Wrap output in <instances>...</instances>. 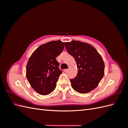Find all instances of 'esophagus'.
<instances>
[{"mask_svg":"<svg viewBox=\"0 0 128 128\" xmlns=\"http://www.w3.org/2000/svg\"><path fill=\"white\" fill-rule=\"evenodd\" d=\"M68 71V69H64V72H67Z\"/></svg>","mask_w":128,"mask_h":128,"instance_id":"34e87169","label":"esophagus"}]
</instances>
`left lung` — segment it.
Masks as SVG:
<instances>
[{
  "mask_svg": "<svg viewBox=\"0 0 128 128\" xmlns=\"http://www.w3.org/2000/svg\"><path fill=\"white\" fill-rule=\"evenodd\" d=\"M68 53L74 58L77 75L70 80L72 88L80 94H87L98 86L104 74V64L96 50L86 42L72 40L65 45Z\"/></svg>",
  "mask_w": 128,
  "mask_h": 128,
  "instance_id": "obj_1",
  "label": "left lung"
}]
</instances>
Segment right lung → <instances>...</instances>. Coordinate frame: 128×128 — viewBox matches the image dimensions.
Listing matches in <instances>:
<instances>
[{
    "instance_id": "add662e5",
    "label": "right lung",
    "mask_w": 128,
    "mask_h": 128,
    "mask_svg": "<svg viewBox=\"0 0 128 128\" xmlns=\"http://www.w3.org/2000/svg\"><path fill=\"white\" fill-rule=\"evenodd\" d=\"M65 42L51 41L40 46L27 62L26 77L34 91L42 96L49 94L54 90L62 73L56 58L63 51Z\"/></svg>"
}]
</instances>
